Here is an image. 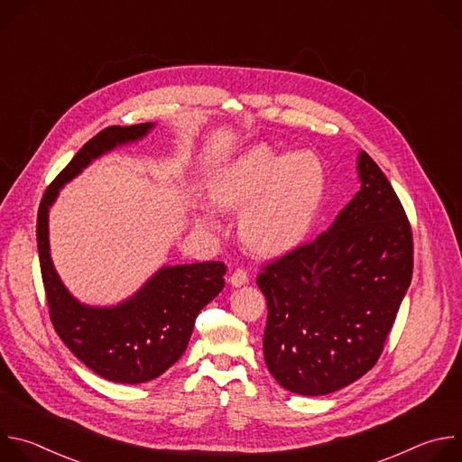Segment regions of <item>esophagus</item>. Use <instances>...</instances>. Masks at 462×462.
Instances as JSON below:
<instances>
[{"label": "esophagus", "mask_w": 462, "mask_h": 462, "mask_svg": "<svg viewBox=\"0 0 462 462\" xmlns=\"http://www.w3.org/2000/svg\"><path fill=\"white\" fill-rule=\"evenodd\" d=\"M228 282L232 283V287H243V285L248 282V276H246V273H245L243 269H237V271H234V273L230 274Z\"/></svg>", "instance_id": "1"}]
</instances>
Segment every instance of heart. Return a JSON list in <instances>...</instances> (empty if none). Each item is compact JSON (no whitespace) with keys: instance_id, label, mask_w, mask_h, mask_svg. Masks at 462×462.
I'll list each match as a JSON object with an SVG mask.
<instances>
[{"instance_id":"heart-1","label":"heart","mask_w":462,"mask_h":462,"mask_svg":"<svg viewBox=\"0 0 462 462\" xmlns=\"http://www.w3.org/2000/svg\"><path fill=\"white\" fill-rule=\"evenodd\" d=\"M325 193L319 157L301 150L291 155L257 144L228 162L210 182L212 199L241 210V239L257 254L276 255L300 245L309 234ZM201 225H217L205 210Z\"/></svg>"}]
</instances>
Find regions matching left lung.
I'll use <instances>...</instances> for the list:
<instances>
[{
	"instance_id": "8db88e82",
	"label": "left lung",
	"mask_w": 462,
	"mask_h": 462,
	"mask_svg": "<svg viewBox=\"0 0 462 462\" xmlns=\"http://www.w3.org/2000/svg\"><path fill=\"white\" fill-rule=\"evenodd\" d=\"M360 189L312 243L257 276L269 318L263 355L291 393H335L378 360L413 274V239L376 162L356 157Z\"/></svg>"
}]
</instances>
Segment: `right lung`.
<instances>
[{
	"instance_id": "right-lung-1",
	"label": "right lung",
	"mask_w": 462,
	"mask_h": 462,
	"mask_svg": "<svg viewBox=\"0 0 462 462\" xmlns=\"http://www.w3.org/2000/svg\"><path fill=\"white\" fill-rule=\"evenodd\" d=\"M155 122L111 125L93 137L47 188L36 239L51 319L61 342L98 376L143 383L161 376L186 351L197 314L225 287L221 261L164 265L116 305H88L60 280L51 257L49 210L60 189L102 155L143 141Z\"/></svg>"
}]
</instances>
